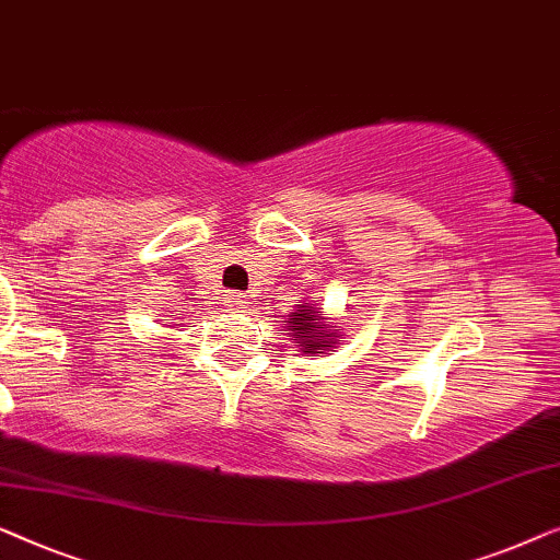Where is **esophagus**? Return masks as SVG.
<instances>
[{
	"instance_id": "1",
	"label": "esophagus",
	"mask_w": 560,
	"mask_h": 560,
	"mask_svg": "<svg viewBox=\"0 0 560 560\" xmlns=\"http://www.w3.org/2000/svg\"><path fill=\"white\" fill-rule=\"evenodd\" d=\"M225 302L233 312H243L248 306V299H246V294H241V291H228Z\"/></svg>"
}]
</instances>
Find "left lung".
Masks as SVG:
<instances>
[{
	"mask_svg": "<svg viewBox=\"0 0 560 560\" xmlns=\"http://www.w3.org/2000/svg\"><path fill=\"white\" fill-rule=\"evenodd\" d=\"M317 304L306 306V304H296V310L289 314V335L296 337L299 350L304 355H327L329 350L337 345V332L335 329H327V325H322Z\"/></svg>",
	"mask_w": 560,
	"mask_h": 560,
	"instance_id": "8db88e82",
	"label": "left lung"
}]
</instances>
